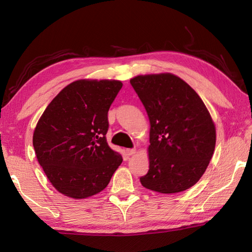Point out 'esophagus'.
<instances>
[{
  "label": "esophagus",
  "mask_w": 252,
  "mask_h": 252,
  "mask_svg": "<svg viewBox=\"0 0 252 252\" xmlns=\"http://www.w3.org/2000/svg\"><path fill=\"white\" fill-rule=\"evenodd\" d=\"M135 152H136V151H135L134 148H133V149H126V151L127 156H132V155L135 154Z\"/></svg>",
  "instance_id": "34e87169"
}]
</instances>
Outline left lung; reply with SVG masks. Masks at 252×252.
I'll use <instances>...</instances> for the list:
<instances>
[{"label":"left lung","instance_id":"1","mask_svg":"<svg viewBox=\"0 0 252 252\" xmlns=\"http://www.w3.org/2000/svg\"><path fill=\"white\" fill-rule=\"evenodd\" d=\"M145 107L149 129L146 189L175 194L200 180L216 148V126L200 96L173 73L140 74L130 80Z\"/></svg>","mask_w":252,"mask_h":252}]
</instances>
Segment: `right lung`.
<instances>
[{
	"instance_id": "obj_1",
	"label": "right lung",
	"mask_w": 252,
	"mask_h": 252,
	"mask_svg": "<svg viewBox=\"0 0 252 252\" xmlns=\"http://www.w3.org/2000/svg\"><path fill=\"white\" fill-rule=\"evenodd\" d=\"M119 80L80 79L46 107L32 137L36 159L55 189L84 199L106 189L122 156L106 141Z\"/></svg>"
}]
</instances>
